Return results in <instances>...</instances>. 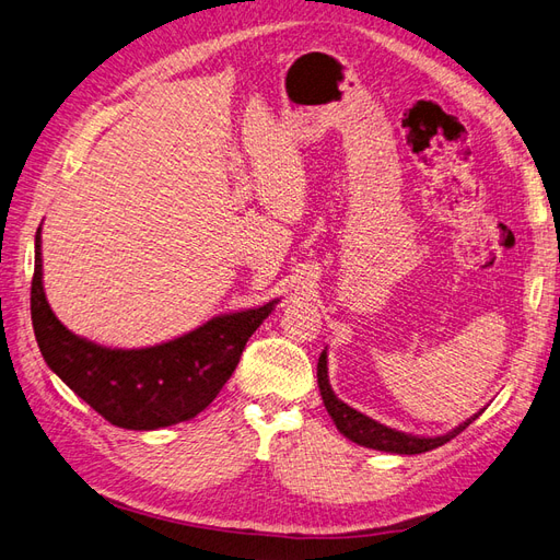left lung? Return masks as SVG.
Instances as JSON below:
<instances>
[{
	"mask_svg": "<svg viewBox=\"0 0 560 560\" xmlns=\"http://www.w3.org/2000/svg\"><path fill=\"white\" fill-rule=\"evenodd\" d=\"M317 386H320V396H323V402L327 407L329 417L335 419L337 429L346 438H349V441H353L358 445L372 447V450L396 452V455H421V452L441 447L447 441H452L455 435H459L480 415L478 412L471 419H466L464 424H459L455 431H450L445 435H435V438H419V435H410V433H402V431H396V429H388V427L380 424V421H374L362 412L353 410V407H349L343 400H339L335 396V390H331L329 380H327V351H323L320 360H317Z\"/></svg>",
	"mask_w": 560,
	"mask_h": 560,
	"instance_id": "left-lung-1",
	"label": "left lung"
}]
</instances>
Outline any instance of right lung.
<instances>
[{
  "instance_id": "add662e5",
  "label": "right lung",
  "mask_w": 560,
  "mask_h": 560,
  "mask_svg": "<svg viewBox=\"0 0 560 560\" xmlns=\"http://www.w3.org/2000/svg\"><path fill=\"white\" fill-rule=\"evenodd\" d=\"M278 301L211 317L202 327L150 349H105L60 325L42 287V237L35 235L30 313L47 365L78 396L131 431H153L200 415L231 380L247 339Z\"/></svg>"
}]
</instances>
